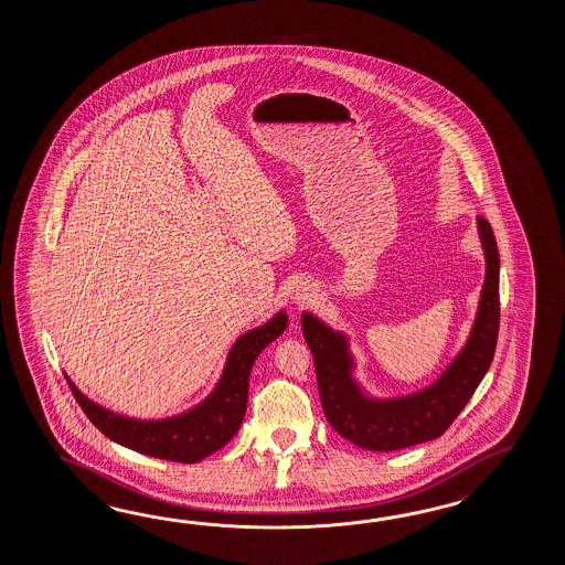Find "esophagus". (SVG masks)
<instances>
[{"instance_id": "obj_1", "label": "esophagus", "mask_w": 565, "mask_h": 565, "mask_svg": "<svg viewBox=\"0 0 565 565\" xmlns=\"http://www.w3.org/2000/svg\"><path fill=\"white\" fill-rule=\"evenodd\" d=\"M312 297H315V288L311 285H307V282H300L297 290H295V295H292V299H295V302H299V305L309 302Z\"/></svg>"}]
</instances>
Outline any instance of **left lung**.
Returning a JSON list of instances; mask_svg holds the SVG:
<instances>
[{"label":"left lung","mask_w":565,"mask_h":565,"mask_svg":"<svg viewBox=\"0 0 565 565\" xmlns=\"http://www.w3.org/2000/svg\"><path fill=\"white\" fill-rule=\"evenodd\" d=\"M479 230L487 256V278L469 343L445 375L420 394L390 402L361 396L349 375L351 360L345 337L333 333L312 315H302V335L315 360L324 416L349 443L377 452L428 443L443 436L469 404L491 367L501 323L499 248L487 217L479 216Z\"/></svg>","instance_id":"left-lung-1"}]
</instances>
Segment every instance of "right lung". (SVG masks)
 <instances>
[{
  "label": "right lung",
  "instance_id": "right-lung-1",
  "mask_svg": "<svg viewBox=\"0 0 565 565\" xmlns=\"http://www.w3.org/2000/svg\"><path fill=\"white\" fill-rule=\"evenodd\" d=\"M285 329L287 315L278 312L265 327L244 333L230 351L226 370L214 394L202 406L169 420L141 422L122 418L119 414L96 406L95 402H90L76 390L71 380L66 382L86 418L117 445L127 446L147 457L192 465L228 445L232 436L238 433L246 414L248 377L254 360Z\"/></svg>",
  "mask_w": 565,
  "mask_h": 565
}]
</instances>
